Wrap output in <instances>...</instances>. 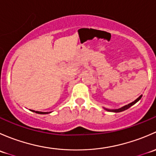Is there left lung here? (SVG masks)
Here are the masks:
<instances>
[{"mask_svg":"<svg viewBox=\"0 0 156 156\" xmlns=\"http://www.w3.org/2000/svg\"><path fill=\"white\" fill-rule=\"evenodd\" d=\"M141 97H142V95H141V96H140V97H138V98L136 99V100H134V101H133V102H132V103H130V104H128V105H126V106H123V107H122V108H118V109H113V110H110V109H107V108H106V109L107 110V111H112V112H120L125 111V110H126V109H127V108H130V106H133V105H134L135 103H136V102H138V101H139V100H140V99H141Z\"/></svg>","mask_w":156,"mask_h":156,"instance_id":"1","label":"left lung"}]
</instances>
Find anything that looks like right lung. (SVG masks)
<instances>
[{"instance_id":"1","label":"right lung","mask_w":156,"mask_h":156,"mask_svg":"<svg viewBox=\"0 0 156 156\" xmlns=\"http://www.w3.org/2000/svg\"><path fill=\"white\" fill-rule=\"evenodd\" d=\"M32 112H35L36 113H38V114H48V112H37V111H34V110H31Z\"/></svg>"}]
</instances>
